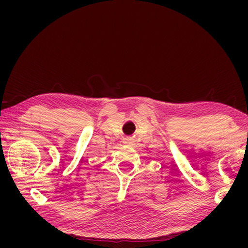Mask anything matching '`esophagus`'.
Wrapping results in <instances>:
<instances>
[{
    "label": "esophagus",
    "mask_w": 248,
    "mask_h": 248,
    "mask_svg": "<svg viewBox=\"0 0 248 248\" xmlns=\"http://www.w3.org/2000/svg\"><path fill=\"white\" fill-rule=\"evenodd\" d=\"M125 143H127V142H125Z\"/></svg>",
    "instance_id": "1"
}]
</instances>
